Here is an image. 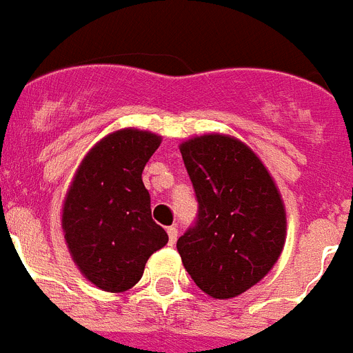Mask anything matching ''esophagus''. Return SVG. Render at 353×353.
Listing matches in <instances>:
<instances>
[{
	"label": "esophagus",
	"mask_w": 353,
	"mask_h": 353,
	"mask_svg": "<svg viewBox=\"0 0 353 353\" xmlns=\"http://www.w3.org/2000/svg\"><path fill=\"white\" fill-rule=\"evenodd\" d=\"M167 233H168V244H170V245L176 244V241H177V228L176 226H170L167 230Z\"/></svg>",
	"instance_id": "esophagus-1"
}]
</instances>
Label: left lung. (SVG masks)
<instances>
[{
  "label": "left lung",
  "instance_id": "left-lung-1",
  "mask_svg": "<svg viewBox=\"0 0 353 353\" xmlns=\"http://www.w3.org/2000/svg\"><path fill=\"white\" fill-rule=\"evenodd\" d=\"M199 203L197 221L177 241L183 265L215 300L242 294L276 263L285 244V206L253 150L224 134L179 145Z\"/></svg>",
  "mask_w": 353,
  "mask_h": 353
}]
</instances>
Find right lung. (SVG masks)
I'll return each mask as SVG.
<instances>
[{"mask_svg": "<svg viewBox=\"0 0 353 353\" xmlns=\"http://www.w3.org/2000/svg\"><path fill=\"white\" fill-rule=\"evenodd\" d=\"M161 136L120 129L94 145L77 168L62 204V232L77 268L102 291L140 282L145 263L168 242L152 221L141 172Z\"/></svg>", "mask_w": 353, "mask_h": 353, "instance_id": "obj_1", "label": "right lung"}]
</instances>
